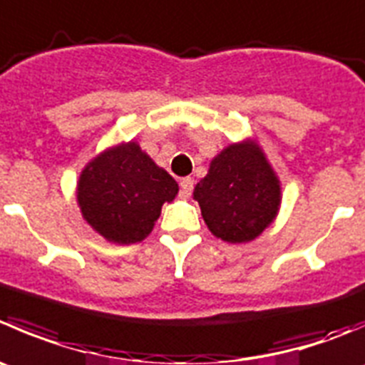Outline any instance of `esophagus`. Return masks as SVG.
<instances>
[{"mask_svg":"<svg viewBox=\"0 0 365 365\" xmlns=\"http://www.w3.org/2000/svg\"><path fill=\"white\" fill-rule=\"evenodd\" d=\"M194 189V180L192 178H182L180 182V192H182L183 197H189L192 194Z\"/></svg>","mask_w":365,"mask_h":365,"instance_id":"1","label":"esophagus"}]
</instances>
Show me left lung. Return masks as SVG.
Masks as SVG:
<instances>
[{
  "instance_id": "1",
  "label": "left lung",
  "mask_w": 365,
  "mask_h": 365,
  "mask_svg": "<svg viewBox=\"0 0 365 365\" xmlns=\"http://www.w3.org/2000/svg\"><path fill=\"white\" fill-rule=\"evenodd\" d=\"M205 225L217 239L246 244L280 212L282 183L255 139L226 146L194 187Z\"/></svg>"
}]
</instances>
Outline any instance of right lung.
I'll return each mask as SVG.
<instances>
[{"label": "right lung", "instance_id": "obj_1", "mask_svg": "<svg viewBox=\"0 0 365 365\" xmlns=\"http://www.w3.org/2000/svg\"><path fill=\"white\" fill-rule=\"evenodd\" d=\"M178 194V183L158 168L139 143L115 144L85 164L76 183L81 217L114 244L146 239L162 205Z\"/></svg>", "mask_w": 365, "mask_h": 365}]
</instances>
